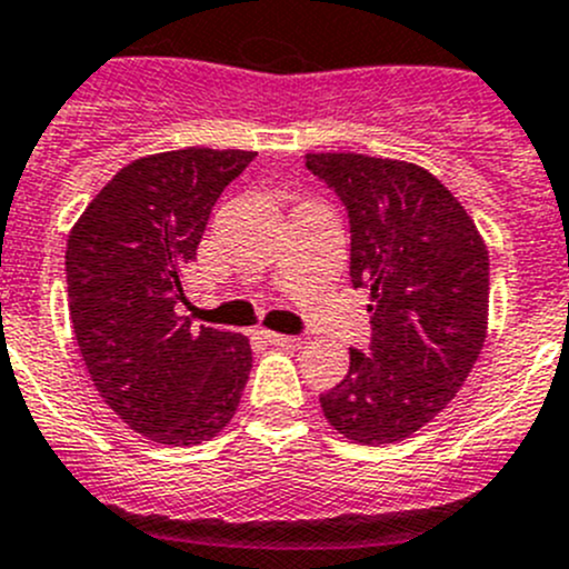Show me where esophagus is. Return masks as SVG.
Segmentation results:
<instances>
[{
    "label": "esophagus",
    "mask_w": 569,
    "mask_h": 569,
    "mask_svg": "<svg viewBox=\"0 0 569 569\" xmlns=\"http://www.w3.org/2000/svg\"><path fill=\"white\" fill-rule=\"evenodd\" d=\"M260 340L268 342V346H273V348H296V346H301V340H298V337L279 335V331H268V329L260 331Z\"/></svg>",
    "instance_id": "34e87169"
}]
</instances>
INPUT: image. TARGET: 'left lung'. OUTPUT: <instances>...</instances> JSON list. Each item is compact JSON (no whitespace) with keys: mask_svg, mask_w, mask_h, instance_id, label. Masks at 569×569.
Masks as SVG:
<instances>
[{"mask_svg":"<svg viewBox=\"0 0 569 569\" xmlns=\"http://www.w3.org/2000/svg\"><path fill=\"white\" fill-rule=\"evenodd\" d=\"M351 218V282L370 292V351L320 396L337 435L407 440L468 381L489 320V254L462 201L426 168L353 151L307 154Z\"/></svg>","mask_w":569,"mask_h":569,"instance_id":"8db88e82","label":"left lung"}]
</instances>
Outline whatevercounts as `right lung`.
<instances>
[{
    "label": "right lung",
    "mask_w": 569,
    "mask_h": 569,
    "mask_svg": "<svg viewBox=\"0 0 569 569\" xmlns=\"http://www.w3.org/2000/svg\"><path fill=\"white\" fill-rule=\"evenodd\" d=\"M257 151H160L123 166L66 243L69 315L101 401L138 435L171 448L212 440L249 381L246 335L173 312L218 196Z\"/></svg>",
    "instance_id": "obj_1"
}]
</instances>
